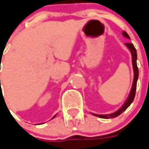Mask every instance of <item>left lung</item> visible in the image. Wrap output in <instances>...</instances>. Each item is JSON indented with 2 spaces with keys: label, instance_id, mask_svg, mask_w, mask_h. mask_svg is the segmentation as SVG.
Returning a JSON list of instances; mask_svg holds the SVG:
<instances>
[{
  "label": "left lung",
  "instance_id": "8db88e82",
  "mask_svg": "<svg viewBox=\"0 0 149 149\" xmlns=\"http://www.w3.org/2000/svg\"><path fill=\"white\" fill-rule=\"evenodd\" d=\"M123 36L126 37L127 38H130L129 36L127 35V33L126 31H123ZM125 45H127V47L132 52V65H133V69H134V81H133V84H132V90H131V93L129 94V97L127 99L126 102L125 103V104L123 105L121 107H120L118 111H116L114 113H111V114H108V115H100V114H93V115H96L99 117V118H116L119 116L121 113H123L124 111L126 110V109L128 107L131 105L133 100L134 99V97H135V92H136V87H137V80H138V78H139V69H138V66H137V52L136 49L134 48V45L132 43H125Z\"/></svg>",
  "mask_w": 149,
  "mask_h": 149
}]
</instances>
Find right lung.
Listing matches in <instances>:
<instances>
[{"instance_id":"right-lung-1","label":"right lung","mask_w":149,"mask_h":149,"mask_svg":"<svg viewBox=\"0 0 149 149\" xmlns=\"http://www.w3.org/2000/svg\"><path fill=\"white\" fill-rule=\"evenodd\" d=\"M0 80H1V79H0ZM55 117H56V116H54V117H53V118H55Z\"/></svg>"}]
</instances>
